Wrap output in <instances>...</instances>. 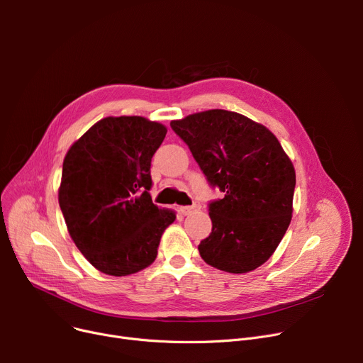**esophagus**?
Listing matches in <instances>:
<instances>
[{
  "instance_id": "obj_1",
  "label": "esophagus",
  "mask_w": 363,
  "mask_h": 363,
  "mask_svg": "<svg viewBox=\"0 0 363 363\" xmlns=\"http://www.w3.org/2000/svg\"><path fill=\"white\" fill-rule=\"evenodd\" d=\"M200 207H201V204H200L199 201H194L191 206H182V207H179V211H181V213H182L184 216H188V215H191V213L197 212Z\"/></svg>"
}]
</instances>
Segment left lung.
I'll return each mask as SVG.
<instances>
[{"instance_id": "1", "label": "left lung", "mask_w": 363, "mask_h": 363, "mask_svg": "<svg viewBox=\"0 0 363 363\" xmlns=\"http://www.w3.org/2000/svg\"><path fill=\"white\" fill-rule=\"evenodd\" d=\"M212 188V233L199 244L203 260L245 274L268 260L290 225L296 172L274 133L242 114L207 110L172 121Z\"/></svg>"}]
</instances>
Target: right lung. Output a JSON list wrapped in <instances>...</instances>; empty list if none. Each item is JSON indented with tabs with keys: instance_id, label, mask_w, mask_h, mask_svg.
Segmentation results:
<instances>
[{
	"instance_id": "right-lung-1",
	"label": "right lung",
	"mask_w": 363,
	"mask_h": 363,
	"mask_svg": "<svg viewBox=\"0 0 363 363\" xmlns=\"http://www.w3.org/2000/svg\"><path fill=\"white\" fill-rule=\"evenodd\" d=\"M166 132L140 116L106 118L67 151L59 204L73 242L103 274L125 277L150 266L177 218L150 196L151 159Z\"/></svg>"
}]
</instances>
